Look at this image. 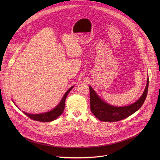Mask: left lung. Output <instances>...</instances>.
Returning <instances> with one entry per match:
<instances>
[{
  "label": "left lung",
  "instance_id": "left-lung-1",
  "mask_svg": "<svg viewBox=\"0 0 160 160\" xmlns=\"http://www.w3.org/2000/svg\"><path fill=\"white\" fill-rule=\"evenodd\" d=\"M148 82V78L145 90L138 100L124 107H116L108 104L99 97L91 86H89L92 113L99 120L105 122H115L128 118L142 106L147 95Z\"/></svg>",
  "mask_w": 160,
  "mask_h": 160
}]
</instances>
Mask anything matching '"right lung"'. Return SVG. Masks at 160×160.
Here are the masks:
<instances>
[{"instance_id": "obj_1", "label": "right lung", "mask_w": 160, "mask_h": 160, "mask_svg": "<svg viewBox=\"0 0 160 160\" xmlns=\"http://www.w3.org/2000/svg\"><path fill=\"white\" fill-rule=\"evenodd\" d=\"M74 88V86L71 87L66 92L63 96L62 100H60V103L55 107L52 110L45 112L43 113H39V114H31V113H28L24 112H23V113L26 114L27 116L30 118L31 119L38 121H41V122H50L52 121L53 120H55L57 119L61 114L63 113V110L65 109V100L66 98L69 93V92L72 90V89ZM14 103V102L13 101ZM15 105V103H14ZM17 106V105H15Z\"/></svg>"}]
</instances>
